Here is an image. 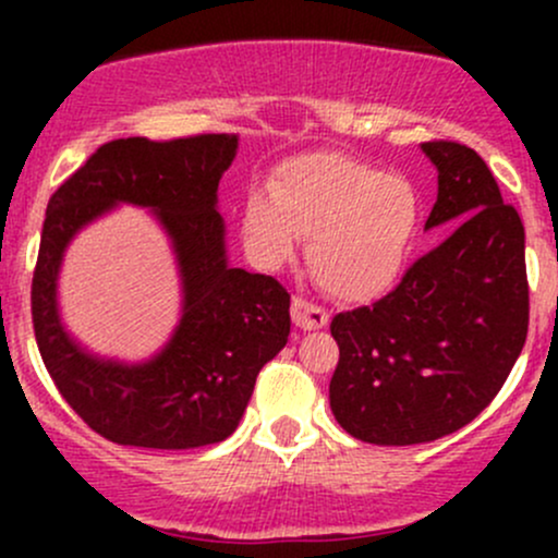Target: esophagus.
<instances>
[{
    "label": "esophagus",
    "mask_w": 558,
    "mask_h": 558,
    "mask_svg": "<svg viewBox=\"0 0 558 558\" xmlns=\"http://www.w3.org/2000/svg\"><path fill=\"white\" fill-rule=\"evenodd\" d=\"M291 317L301 330H319L328 325V312L301 296H293L291 301Z\"/></svg>",
    "instance_id": "obj_1"
}]
</instances>
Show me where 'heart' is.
Here are the masks:
<instances>
[{"label":"heart","mask_w":558,"mask_h":558,"mask_svg":"<svg viewBox=\"0 0 558 558\" xmlns=\"http://www.w3.org/2000/svg\"><path fill=\"white\" fill-rule=\"evenodd\" d=\"M420 220L417 194L401 175H380L343 155H304L280 165L270 198L243 204L254 262L275 267L306 241V265L330 296L369 301L399 278Z\"/></svg>","instance_id":"1"}]
</instances>
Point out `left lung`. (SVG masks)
<instances>
[{
	"instance_id": "8db88e82",
	"label": "left lung",
	"mask_w": 558,
	"mask_h": 558,
	"mask_svg": "<svg viewBox=\"0 0 558 558\" xmlns=\"http://www.w3.org/2000/svg\"><path fill=\"white\" fill-rule=\"evenodd\" d=\"M438 198L425 228L448 239L373 306L341 312L330 332L338 425L375 446L430 444L493 401L514 367L530 319L524 228L470 146L427 141Z\"/></svg>"
}]
</instances>
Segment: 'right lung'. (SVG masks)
<instances>
[{
	"mask_svg": "<svg viewBox=\"0 0 558 558\" xmlns=\"http://www.w3.org/2000/svg\"><path fill=\"white\" fill-rule=\"evenodd\" d=\"M239 149L235 133L99 146L47 204L31 286L41 360L73 412L120 446L181 451L220 444L239 427L259 369L291 332V296L270 275L228 262L217 185ZM118 203L149 208L182 275V319L146 363L101 361L64 330L56 278L66 243Z\"/></svg>",
	"mask_w": 558,
	"mask_h": 558,
	"instance_id": "obj_1",
	"label": "right lung"
}]
</instances>
